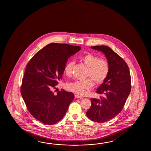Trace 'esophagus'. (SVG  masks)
I'll return each mask as SVG.
<instances>
[{"mask_svg": "<svg viewBox=\"0 0 151 151\" xmlns=\"http://www.w3.org/2000/svg\"><path fill=\"white\" fill-rule=\"evenodd\" d=\"M74 96H75V98H78V99H83V98L82 96H79V95H78V94H75Z\"/></svg>", "mask_w": 151, "mask_h": 151, "instance_id": "1", "label": "esophagus"}]
</instances>
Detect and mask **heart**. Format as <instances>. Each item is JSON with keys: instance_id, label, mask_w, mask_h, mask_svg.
<instances>
[{"instance_id": "obj_1", "label": "heart", "mask_w": 151, "mask_h": 151, "mask_svg": "<svg viewBox=\"0 0 151 151\" xmlns=\"http://www.w3.org/2000/svg\"><path fill=\"white\" fill-rule=\"evenodd\" d=\"M81 61L88 68L86 76L89 77L83 80H76L69 83L68 90L80 96H85L89 93L94 86V82L100 84L106 80L109 74V65L105 58H99L97 55L91 53L83 55ZM74 62L68 61L65 66L64 72L66 76L71 77Z\"/></svg>"}]
</instances>
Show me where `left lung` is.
Here are the masks:
<instances>
[{"label": "left lung", "instance_id": "8db88e82", "mask_svg": "<svg viewBox=\"0 0 151 151\" xmlns=\"http://www.w3.org/2000/svg\"><path fill=\"white\" fill-rule=\"evenodd\" d=\"M91 48L103 52L109 65V74L96 93L103 94L100 99L92 98L87 117L94 122H106L122 111L131 90V79L128 65L120 56L107 46Z\"/></svg>", "mask_w": 151, "mask_h": 151}]
</instances>
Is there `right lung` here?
I'll return each instance as SVG.
<instances>
[{
    "label": "right lung",
    "instance_id": "right-lung-1",
    "mask_svg": "<svg viewBox=\"0 0 151 151\" xmlns=\"http://www.w3.org/2000/svg\"><path fill=\"white\" fill-rule=\"evenodd\" d=\"M80 46L52 43L37 52L26 65L20 87L29 112L45 125L55 124L63 118L74 94L64 90L56 94L58 81L63 78L68 59Z\"/></svg>",
    "mask_w": 151,
    "mask_h": 151
}]
</instances>
